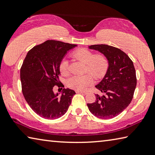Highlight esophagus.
I'll use <instances>...</instances> for the list:
<instances>
[{"label":"esophagus","mask_w":155,"mask_h":155,"mask_svg":"<svg viewBox=\"0 0 155 155\" xmlns=\"http://www.w3.org/2000/svg\"><path fill=\"white\" fill-rule=\"evenodd\" d=\"M75 92L81 93V94H86L87 93L86 91H80V90H75Z\"/></svg>","instance_id":"esophagus-1"}]
</instances>
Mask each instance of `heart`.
Returning <instances> with one entry per match:
<instances>
[{
	"label": "heart",
	"mask_w": 155,
	"mask_h": 155,
	"mask_svg": "<svg viewBox=\"0 0 155 155\" xmlns=\"http://www.w3.org/2000/svg\"><path fill=\"white\" fill-rule=\"evenodd\" d=\"M73 57L86 64L84 71L88 74L82 75H73L67 81V86L75 90H82L93 82V77L96 80L103 78L109 67V61L105 55L101 53L94 54L86 48H80L73 52ZM59 69L61 75L67 76L69 74V61L66 59L61 61Z\"/></svg>",
	"instance_id": "1"
}]
</instances>
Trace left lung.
Here are the masks:
<instances>
[{
    "label": "left lung",
    "instance_id": "1",
    "mask_svg": "<svg viewBox=\"0 0 155 155\" xmlns=\"http://www.w3.org/2000/svg\"><path fill=\"white\" fill-rule=\"evenodd\" d=\"M89 48L105 55L109 68L103 80L96 86L104 95L95 94L94 103H87V106L96 117L111 119L124 111L133 98L137 84L134 63L127 54L114 46L96 45Z\"/></svg>",
    "mask_w": 155,
    "mask_h": 155
}]
</instances>
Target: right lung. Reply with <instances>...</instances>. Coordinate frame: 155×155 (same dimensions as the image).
Masks as SVG:
<instances>
[{"label":"right lung","instance_id":"obj_1","mask_svg":"<svg viewBox=\"0 0 155 155\" xmlns=\"http://www.w3.org/2000/svg\"><path fill=\"white\" fill-rule=\"evenodd\" d=\"M76 46L48 40L29 51L23 61L20 70L23 94L31 109L42 118H59L71 104L74 90L63 88L59 96L54 94L53 87H64L59 80V63L66 52Z\"/></svg>","mask_w":155,"mask_h":155}]
</instances>
